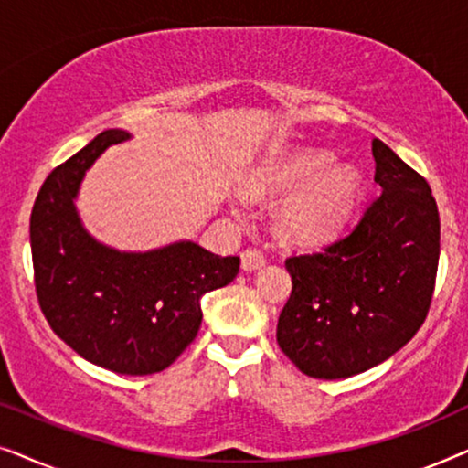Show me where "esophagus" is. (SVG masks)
<instances>
[{"instance_id":"obj_1","label":"esophagus","mask_w":468,"mask_h":468,"mask_svg":"<svg viewBox=\"0 0 468 468\" xmlns=\"http://www.w3.org/2000/svg\"><path fill=\"white\" fill-rule=\"evenodd\" d=\"M240 260H242V271L251 272V271H260L261 266L266 264V258L264 253L258 251V249H245V251L240 253Z\"/></svg>"}]
</instances>
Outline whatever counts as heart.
<instances>
[{"label": "heart", "mask_w": 468, "mask_h": 468, "mask_svg": "<svg viewBox=\"0 0 468 468\" xmlns=\"http://www.w3.org/2000/svg\"><path fill=\"white\" fill-rule=\"evenodd\" d=\"M335 157L296 151L274 157L249 178V194L287 197L279 215L281 234L293 245L315 247L332 240L354 210L360 178L351 168L330 170Z\"/></svg>", "instance_id": "obj_1"}]
</instances>
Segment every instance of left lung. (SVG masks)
I'll return each mask as SVG.
<instances>
[{
    "instance_id": "8db88e82",
    "label": "left lung",
    "mask_w": 468,
    "mask_h": 468,
    "mask_svg": "<svg viewBox=\"0 0 468 468\" xmlns=\"http://www.w3.org/2000/svg\"><path fill=\"white\" fill-rule=\"evenodd\" d=\"M381 194L322 251L285 260L292 293L277 324L283 354L315 379L386 362L421 328L432 303L441 221L431 185L373 140Z\"/></svg>"
}]
</instances>
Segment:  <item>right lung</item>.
Returning <instances> with one entry per match:
<instances>
[{
  "instance_id": "1",
  "label": "right lung",
  "mask_w": 468,
  "mask_h": 468,
  "mask_svg": "<svg viewBox=\"0 0 468 468\" xmlns=\"http://www.w3.org/2000/svg\"><path fill=\"white\" fill-rule=\"evenodd\" d=\"M130 133L106 130L57 165L29 219L40 309L76 354L119 375L168 368L202 324L200 298L232 283L240 258H221L191 240L121 253L82 228L74 197L85 170Z\"/></svg>"
}]
</instances>
